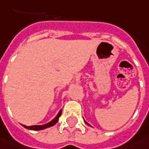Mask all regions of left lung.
Masks as SVG:
<instances>
[{
  "mask_svg": "<svg viewBox=\"0 0 149 149\" xmlns=\"http://www.w3.org/2000/svg\"><path fill=\"white\" fill-rule=\"evenodd\" d=\"M85 123H86V124H87V123H86V121H85ZM87 125H89V124H87Z\"/></svg>",
  "mask_w": 149,
  "mask_h": 149,
  "instance_id": "left-lung-1",
  "label": "left lung"
}]
</instances>
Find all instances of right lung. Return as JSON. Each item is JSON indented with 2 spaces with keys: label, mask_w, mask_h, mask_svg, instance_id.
Returning a JSON list of instances; mask_svg holds the SVG:
<instances>
[{
  "label": "right lung",
  "mask_w": 149,
  "mask_h": 149,
  "mask_svg": "<svg viewBox=\"0 0 149 149\" xmlns=\"http://www.w3.org/2000/svg\"><path fill=\"white\" fill-rule=\"evenodd\" d=\"M62 115V110H60V111L58 112V114L57 115V116L54 118L53 120H51L50 122H49L48 124H45V125H32V126H26L23 125L25 129L27 130H44V129H47V128H49L51 126L54 125L58 121L59 117Z\"/></svg>",
  "instance_id": "obj_1"
}]
</instances>
